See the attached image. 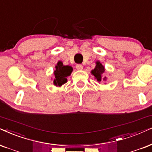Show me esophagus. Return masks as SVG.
<instances>
[{"label": "esophagus", "mask_w": 152, "mask_h": 152, "mask_svg": "<svg viewBox=\"0 0 152 152\" xmlns=\"http://www.w3.org/2000/svg\"><path fill=\"white\" fill-rule=\"evenodd\" d=\"M76 68L77 70H82L83 69V66L81 64H77L76 66Z\"/></svg>", "instance_id": "obj_1"}]
</instances>
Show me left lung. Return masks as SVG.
<instances>
[{"instance_id":"left-lung-1","label":"left lung","mask_w":152,"mask_h":152,"mask_svg":"<svg viewBox=\"0 0 152 152\" xmlns=\"http://www.w3.org/2000/svg\"><path fill=\"white\" fill-rule=\"evenodd\" d=\"M105 69L102 64H101L100 62L97 61L96 62L95 68L91 71V74L95 76V79L98 82H101L102 80H106L107 77L104 76Z\"/></svg>"}]
</instances>
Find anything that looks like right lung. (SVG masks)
Instances as JSON below:
<instances>
[{"instance_id":"1","label":"right lung","mask_w":152,"mask_h":152,"mask_svg":"<svg viewBox=\"0 0 152 152\" xmlns=\"http://www.w3.org/2000/svg\"><path fill=\"white\" fill-rule=\"evenodd\" d=\"M73 71V68L71 66H64L61 61L57 62L55 66V70L54 72L55 79L53 80V83L55 86H62L63 84L67 82V76H70Z\"/></svg>"}]
</instances>
